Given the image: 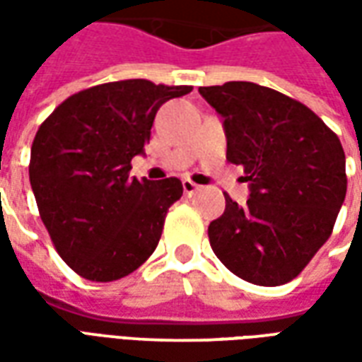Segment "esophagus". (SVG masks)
<instances>
[{"label":"esophagus","instance_id":"esophagus-1","mask_svg":"<svg viewBox=\"0 0 362 362\" xmlns=\"http://www.w3.org/2000/svg\"><path fill=\"white\" fill-rule=\"evenodd\" d=\"M182 188H184V192H186L188 196H192V194H196L197 189H199V186H197L196 182H192V180H188V178H184V180H182Z\"/></svg>","mask_w":362,"mask_h":362}]
</instances>
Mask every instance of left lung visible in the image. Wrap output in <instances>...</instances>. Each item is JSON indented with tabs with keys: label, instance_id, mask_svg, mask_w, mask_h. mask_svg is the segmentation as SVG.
I'll use <instances>...</instances> for the list:
<instances>
[{
	"label": "left lung",
	"instance_id": "8db88e82",
	"mask_svg": "<svg viewBox=\"0 0 362 362\" xmlns=\"http://www.w3.org/2000/svg\"><path fill=\"white\" fill-rule=\"evenodd\" d=\"M223 116L227 158L244 166L246 205L209 225L215 256L240 279L277 287L295 279L334 230L347 176L339 137L314 112L250 81L199 87Z\"/></svg>",
	"mask_w": 362,
	"mask_h": 362
}]
</instances>
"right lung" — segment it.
Segmentation results:
<instances>
[{
	"mask_svg": "<svg viewBox=\"0 0 362 362\" xmlns=\"http://www.w3.org/2000/svg\"><path fill=\"white\" fill-rule=\"evenodd\" d=\"M188 85L126 79L79 90L44 119L28 176L56 250L89 281L126 277L157 248L182 182L129 176L149 141L157 110Z\"/></svg>",
	"mask_w": 362,
	"mask_h": 362,
	"instance_id": "add662e5",
	"label": "right lung"
}]
</instances>
